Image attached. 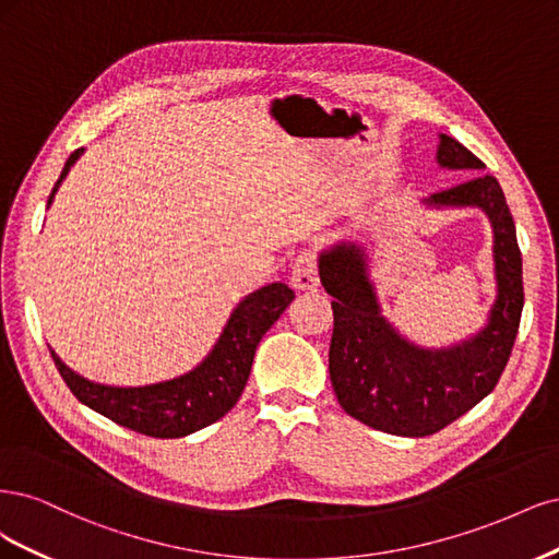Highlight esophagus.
<instances>
[{
  "mask_svg": "<svg viewBox=\"0 0 559 559\" xmlns=\"http://www.w3.org/2000/svg\"><path fill=\"white\" fill-rule=\"evenodd\" d=\"M290 281L297 290H316L320 278H318V260L311 250H304L293 262L290 269Z\"/></svg>",
  "mask_w": 559,
  "mask_h": 559,
  "instance_id": "34e87169",
  "label": "esophagus"
}]
</instances>
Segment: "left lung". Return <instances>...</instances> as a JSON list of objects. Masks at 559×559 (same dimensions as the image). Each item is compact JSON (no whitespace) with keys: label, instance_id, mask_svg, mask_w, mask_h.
<instances>
[{"label":"left lung","instance_id":"1","mask_svg":"<svg viewBox=\"0 0 559 559\" xmlns=\"http://www.w3.org/2000/svg\"><path fill=\"white\" fill-rule=\"evenodd\" d=\"M437 162L443 169H485L448 134H439ZM423 204L476 206L492 225L497 299L485 328L460 344L423 348L390 325L362 246L341 241L318 258L334 311L330 378L336 400L355 420L397 437L435 435L488 397L511 357L525 304L515 223L495 176H476Z\"/></svg>","mask_w":559,"mask_h":559}]
</instances>
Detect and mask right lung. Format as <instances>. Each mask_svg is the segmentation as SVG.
Listing matches in <instances>:
<instances>
[{
	"mask_svg": "<svg viewBox=\"0 0 559 559\" xmlns=\"http://www.w3.org/2000/svg\"><path fill=\"white\" fill-rule=\"evenodd\" d=\"M81 155L83 148L71 153L64 162L58 183L48 197V206ZM293 299L295 293L285 283H272L250 293L231 311L221 338L200 365L171 381L153 385L118 388L93 383L71 371L56 350H50V355L74 397L104 418L155 439L188 437L221 420L239 402L260 338Z\"/></svg>",
	"mask_w": 559,
	"mask_h": 559,
	"instance_id": "add662e5",
	"label": "right lung"
}]
</instances>
